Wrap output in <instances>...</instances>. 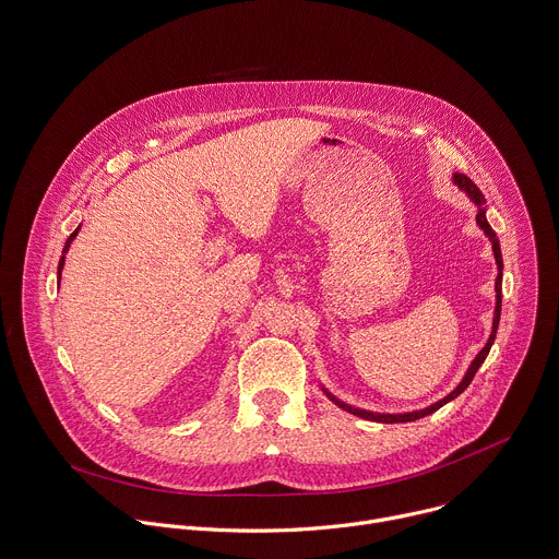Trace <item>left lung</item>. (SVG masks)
I'll use <instances>...</instances> for the list:
<instances>
[{
	"mask_svg": "<svg viewBox=\"0 0 559 559\" xmlns=\"http://www.w3.org/2000/svg\"><path fill=\"white\" fill-rule=\"evenodd\" d=\"M451 181H453V186H455L460 192H464V194L468 197V201L477 207L475 223L480 225V229L485 231V236H487L489 241H491V250H493L496 265H498V276H496V307H493V325H491L489 341H487V345H485L480 352H477V356L471 360V365H468L466 373L462 376V380L457 382V386H455V389H451L444 397H440L438 403H433V405H429V407H425V409L403 412V414H380V412H367V409H360V407H354V405H349V403L341 401L338 395H334L325 384H321L323 393L330 397V401H332L336 407H341V409H345V412H349V414H354V416H358V418H362V420H371V423H386V425H391V423H414V420H420V418H425V416H429V414L438 412L440 407H444L447 403H451L453 397H457V395H460V393L471 384V380H473L475 371L480 369V365L487 360V356H489V352H491V345H493V341H496L498 325H500V309H502V267H504V265H502L500 241H498V236H496L493 227H491V225H489V221H487V199L483 197V192L477 190V186H475L466 175H453V177H451Z\"/></svg>",
	"mask_w": 559,
	"mask_h": 559,
	"instance_id": "8db88e82",
	"label": "left lung"
}]
</instances>
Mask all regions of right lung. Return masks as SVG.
<instances>
[{
    "instance_id": "right-lung-1",
    "label": "right lung",
    "mask_w": 559,
    "mask_h": 559,
    "mask_svg": "<svg viewBox=\"0 0 559 559\" xmlns=\"http://www.w3.org/2000/svg\"><path fill=\"white\" fill-rule=\"evenodd\" d=\"M79 229H82V223H79V227L68 236V241H66V246H63V252H61V259H59V267H57V283L61 281V270H63V263H66V254H68V250H70V246H72V241H74V236L79 234Z\"/></svg>"
}]
</instances>
